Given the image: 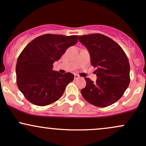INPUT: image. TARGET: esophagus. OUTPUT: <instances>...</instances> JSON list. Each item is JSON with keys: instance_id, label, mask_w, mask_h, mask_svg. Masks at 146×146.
Segmentation results:
<instances>
[{"instance_id": "esophagus-1", "label": "esophagus", "mask_w": 146, "mask_h": 146, "mask_svg": "<svg viewBox=\"0 0 146 146\" xmlns=\"http://www.w3.org/2000/svg\"><path fill=\"white\" fill-rule=\"evenodd\" d=\"M79 78H80V76L78 74H75L74 75V79H79Z\"/></svg>"}]
</instances>
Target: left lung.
<instances>
[{
  "mask_svg": "<svg viewBox=\"0 0 146 146\" xmlns=\"http://www.w3.org/2000/svg\"><path fill=\"white\" fill-rule=\"evenodd\" d=\"M79 41L88 48L90 62L97 67L98 79L85 78L86 86L81 90L88 102L106 107L121 98L130 82L129 63L123 48L107 36L100 33L79 36Z\"/></svg>",
  "mask_w": 146,
  "mask_h": 146,
  "instance_id": "1",
  "label": "left lung"
}]
</instances>
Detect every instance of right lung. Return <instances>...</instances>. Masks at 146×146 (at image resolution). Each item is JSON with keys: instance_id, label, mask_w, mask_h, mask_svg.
Returning <instances> with one entry per match:
<instances>
[{"instance_id": "add662e5", "label": "right lung", "mask_w": 146, "mask_h": 146, "mask_svg": "<svg viewBox=\"0 0 146 146\" xmlns=\"http://www.w3.org/2000/svg\"><path fill=\"white\" fill-rule=\"evenodd\" d=\"M77 42L78 35L45 34L23 48L17 62V84L30 102L44 106L61 98L74 76L54 71L53 64Z\"/></svg>"}]
</instances>
